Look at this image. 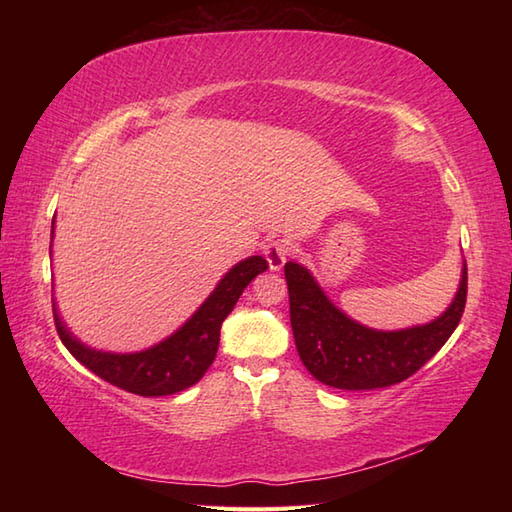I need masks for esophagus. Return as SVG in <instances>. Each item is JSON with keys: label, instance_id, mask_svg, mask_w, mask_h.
Returning a JSON list of instances; mask_svg holds the SVG:
<instances>
[{"label": "esophagus", "instance_id": "obj_1", "mask_svg": "<svg viewBox=\"0 0 512 512\" xmlns=\"http://www.w3.org/2000/svg\"><path fill=\"white\" fill-rule=\"evenodd\" d=\"M264 257L270 270H281L290 257V244L286 239H270L264 246Z\"/></svg>", "mask_w": 512, "mask_h": 512}]
</instances>
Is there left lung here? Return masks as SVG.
Wrapping results in <instances>:
<instances>
[{"mask_svg": "<svg viewBox=\"0 0 512 512\" xmlns=\"http://www.w3.org/2000/svg\"><path fill=\"white\" fill-rule=\"evenodd\" d=\"M290 325L301 363L323 385L378 389L396 385L449 341L466 303V262L451 306L438 319L402 330H374L336 308L306 266L286 264Z\"/></svg>", "mask_w": 512, "mask_h": 512, "instance_id": "left-lung-1", "label": "left lung"}]
</instances>
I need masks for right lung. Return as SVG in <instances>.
Listing matches in <instances>:
<instances>
[{"mask_svg": "<svg viewBox=\"0 0 512 512\" xmlns=\"http://www.w3.org/2000/svg\"><path fill=\"white\" fill-rule=\"evenodd\" d=\"M54 235V220H52ZM268 262L262 255H250L235 264L220 279L202 306L184 321L180 328L169 334L165 341L140 352L116 354L103 352L81 343L63 323L52 303L54 323L63 345L68 347L76 361L94 372L99 378L138 396H169L198 383L206 369L211 367L220 345V328L231 314L244 288L259 273H264Z\"/></svg>", "mask_w": 512, "mask_h": 512, "instance_id": "add662e5", "label": "right lung"}]
</instances>
